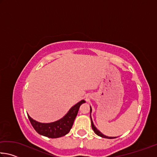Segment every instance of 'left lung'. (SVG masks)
<instances>
[{
    "label": "left lung",
    "instance_id": "8db88e82",
    "mask_svg": "<svg viewBox=\"0 0 157 157\" xmlns=\"http://www.w3.org/2000/svg\"><path fill=\"white\" fill-rule=\"evenodd\" d=\"M90 108H91V107H90ZM90 112H91V109H90ZM91 127H92V129H93V130H94V132L95 133V134H96L98 136H100V137H102V138H105V139H114V138H112V137H109V136H105V135H104L103 134H102V133H101L99 130H98L96 127H95V126H94V123H93V122H92V120H91Z\"/></svg>",
    "mask_w": 157,
    "mask_h": 157
}]
</instances>
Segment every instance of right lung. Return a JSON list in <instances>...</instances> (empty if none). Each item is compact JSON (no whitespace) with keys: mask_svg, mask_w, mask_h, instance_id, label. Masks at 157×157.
<instances>
[{"mask_svg":"<svg viewBox=\"0 0 157 157\" xmlns=\"http://www.w3.org/2000/svg\"><path fill=\"white\" fill-rule=\"evenodd\" d=\"M84 102V100L79 101L69 109L68 113L63 118L52 123H39L32 118L28 114V116L31 124L38 134L51 139H57L65 136L70 132L74 121L78 115L79 107Z\"/></svg>","mask_w":157,"mask_h":157,"instance_id":"add662e5","label":"right lung"}]
</instances>
